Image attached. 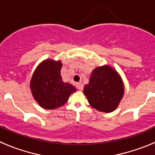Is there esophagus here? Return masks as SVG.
I'll return each instance as SVG.
<instances>
[{"instance_id":"esophagus-1","label":"esophagus","mask_w":155,"mask_h":155,"mask_svg":"<svg viewBox=\"0 0 155 155\" xmlns=\"http://www.w3.org/2000/svg\"><path fill=\"white\" fill-rule=\"evenodd\" d=\"M76 87L77 88H78V90H80V91H82L83 88H84V86H83V84H82L81 83H77Z\"/></svg>"}]
</instances>
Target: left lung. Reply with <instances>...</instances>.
Here are the masks:
<instances>
[{"label": "left lung", "instance_id": "8db88e82", "mask_svg": "<svg viewBox=\"0 0 155 155\" xmlns=\"http://www.w3.org/2000/svg\"><path fill=\"white\" fill-rule=\"evenodd\" d=\"M124 91V81L118 71L105 64L93 70L83 93L91 107L102 113H112L120 105Z\"/></svg>", "mask_w": 155, "mask_h": 155}]
</instances>
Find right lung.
<instances>
[{
    "mask_svg": "<svg viewBox=\"0 0 155 155\" xmlns=\"http://www.w3.org/2000/svg\"><path fill=\"white\" fill-rule=\"evenodd\" d=\"M63 64L61 61L48 58L37 66L31 81L30 89L34 99L41 107L55 109L61 107L76 87L64 82L61 75Z\"/></svg>",
    "mask_w": 155,
    "mask_h": 155,
    "instance_id": "add662e5",
    "label": "right lung"
}]
</instances>
